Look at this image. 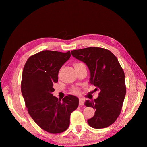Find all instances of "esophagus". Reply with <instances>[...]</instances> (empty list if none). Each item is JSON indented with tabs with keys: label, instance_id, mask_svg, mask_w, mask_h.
Returning <instances> with one entry per match:
<instances>
[{
	"label": "esophagus",
	"instance_id": "34e87169",
	"mask_svg": "<svg viewBox=\"0 0 147 147\" xmlns=\"http://www.w3.org/2000/svg\"><path fill=\"white\" fill-rule=\"evenodd\" d=\"M79 105H84V99H83V98H80L79 99Z\"/></svg>",
	"mask_w": 147,
	"mask_h": 147
}]
</instances>
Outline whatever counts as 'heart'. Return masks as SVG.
<instances>
[{
  "mask_svg": "<svg viewBox=\"0 0 147 147\" xmlns=\"http://www.w3.org/2000/svg\"><path fill=\"white\" fill-rule=\"evenodd\" d=\"M80 64H82V63H75L74 64V67H76V66L79 65H80ZM72 92L73 93H74V94H78V93H79L80 91L78 90V88H74L72 89Z\"/></svg>",
  "mask_w": 147,
  "mask_h": 147,
  "instance_id": "heart-1",
  "label": "heart"
}]
</instances>
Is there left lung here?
<instances>
[{
  "label": "left lung",
  "mask_w": 147,
  "mask_h": 147,
  "mask_svg": "<svg viewBox=\"0 0 147 147\" xmlns=\"http://www.w3.org/2000/svg\"><path fill=\"white\" fill-rule=\"evenodd\" d=\"M71 54L86 64L90 72V83L100 91L97 99L84 103L96 110L88 124L95 129L110 126L121 112L126 92L125 76L117 58L109 50L98 47L73 50Z\"/></svg>",
  "instance_id": "1"
}]
</instances>
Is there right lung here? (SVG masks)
Wrapping results in <instances>:
<instances>
[{"mask_svg":"<svg viewBox=\"0 0 147 147\" xmlns=\"http://www.w3.org/2000/svg\"><path fill=\"white\" fill-rule=\"evenodd\" d=\"M70 57L69 51H42L29 57L23 71L21 92L29 114L42 129L53 134L67 130L70 114L79 104L75 96L68 95L61 100L52 94L59 69Z\"/></svg>","mask_w":147,"mask_h":147,"instance_id":"add662e5","label":"right lung"}]
</instances>
